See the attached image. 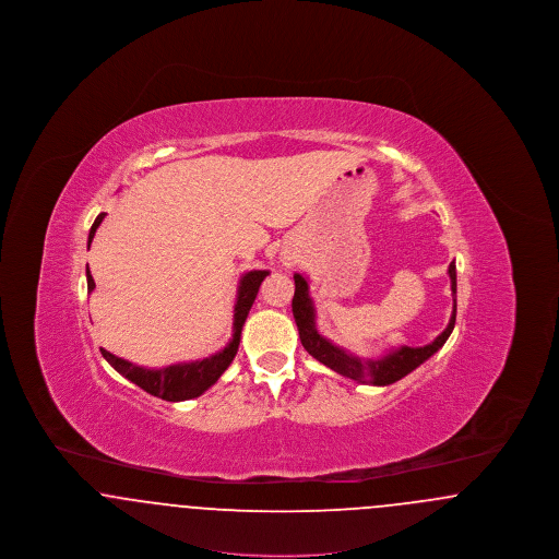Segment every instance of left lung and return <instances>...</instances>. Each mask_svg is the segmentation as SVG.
Listing matches in <instances>:
<instances>
[{
	"label": "left lung",
	"instance_id": "1",
	"mask_svg": "<svg viewBox=\"0 0 559 559\" xmlns=\"http://www.w3.org/2000/svg\"><path fill=\"white\" fill-rule=\"evenodd\" d=\"M449 276H451V292L454 295L451 320H449V326L431 344L424 347L400 346L381 358H360V356L349 354L344 347L331 344L326 337L320 335L319 329H317V308L310 297L308 281L301 274H293V278H295V295H293L292 304L293 319H295L297 331H299L301 346L306 347V352L310 356H314L331 371L340 372L358 383H367V385L396 383L408 372L415 371L419 365H424L427 358L433 356L451 337L454 320H456V267H454V262H451V266H449Z\"/></svg>",
	"mask_w": 559,
	"mask_h": 559
}]
</instances>
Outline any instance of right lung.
Masks as SVG:
<instances>
[{"mask_svg":"<svg viewBox=\"0 0 559 559\" xmlns=\"http://www.w3.org/2000/svg\"><path fill=\"white\" fill-rule=\"evenodd\" d=\"M105 219V213H100L92 228H90V237H87V249L90 242L94 239L100 222ZM267 270H251L247 272L239 283V293H237V304H235V322H233V340L230 344L224 347L222 352L213 354L210 358L203 360H194V362H180V365H171L165 369H144L138 367L130 360H123L115 354L107 352L105 347H100L103 356L107 358L108 365L117 372H121L126 379H130L138 388H142L144 392H148L151 396L167 400V402H180V400H190L201 396L205 390H210L213 383L219 379V374L230 367V362L237 356V349L240 344V331L242 324L247 320V314L258 297L260 285L266 278ZM87 276V292H94L96 283L90 274V267L85 270Z\"/></svg>","mask_w":559,"mask_h":559,"instance_id":"add662e5","label":"right lung"}]
</instances>
